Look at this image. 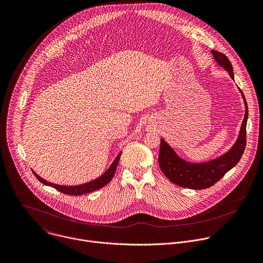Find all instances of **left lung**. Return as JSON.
<instances>
[{"label": "left lung", "instance_id": "obj_1", "mask_svg": "<svg viewBox=\"0 0 263 263\" xmlns=\"http://www.w3.org/2000/svg\"><path fill=\"white\" fill-rule=\"evenodd\" d=\"M215 61L224 68L234 79L233 68L228 58L217 50H212ZM239 90V87H238ZM245 104V117L235 143L220 157L202 163H193L181 158L174 149L161 138L159 165L167 179L180 187L194 190L206 189L215 185L224 174L233 168L240 160L246 147V127L248 121V105L242 92L239 90Z\"/></svg>", "mask_w": 263, "mask_h": 263}]
</instances>
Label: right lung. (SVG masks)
I'll return each instance as SVG.
<instances>
[{
    "label": "right lung",
    "mask_w": 263,
    "mask_h": 263,
    "mask_svg": "<svg viewBox=\"0 0 263 263\" xmlns=\"http://www.w3.org/2000/svg\"><path fill=\"white\" fill-rule=\"evenodd\" d=\"M121 155H122V152L119 153V155L116 157L115 161L111 163L109 168L102 174L101 177L97 178L94 181H91L89 183H85V184H82V185H78V186L55 185V184H52V183L47 182L44 179L40 178L35 171H33V173H34V176L38 179V181L41 182L42 184H44L45 186H50V187L54 188L55 190H58V191H60L64 194H67V195H76V196L77 195H82V194H86V193H90V192L99 190V189L103 188L104 186H106L111 181V179L115 176V172H116V169H117V166H118Z\"/></svg>",
    "instance_id": "1"
}]
</instances>
